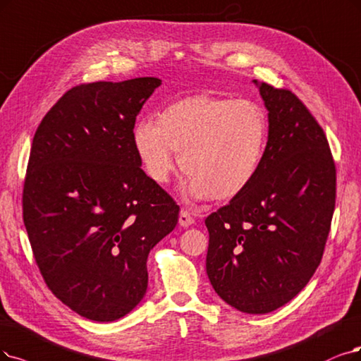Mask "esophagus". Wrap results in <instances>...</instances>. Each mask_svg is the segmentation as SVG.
Returning a JSON list of instances; mask_svg holds the SVG:
<instances>
[{"label": "esophagus", "mask_w": 361, "mask_h": 361, "mask_svg": "<svg viewBox=\"0 0 361 361\" xmlns=\"http://www.w3.org/2000/svg\"><path fill=\"white\" fill-rule=\"evenodd\" d=\"M178 223H180V226H183V228H189V226H192L195 223V219L189 211L181 209L180 217H178Z\"/></svg>", "instance_id": "1"}]
</instances>
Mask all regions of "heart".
Instances as JSON below:
<instances>
[{
  "label": "heart",
  "mask_w": 361,
  "mask_h": 361,
  "mask_svg": "<svg viewBox=\"0 0 361 361\" xmlns=\"http://www.w3.org/2000/svg\"><path fill=\"white\" fill-rule=\"evenodd\" d=\"M140 164L156 184H166L180 166L189 176L183 193L197 201H231L244 193L262 168L269 125L259 105L245 99L192 95L164 106L132 128Z\"/></svg>",
  "instance_id": "heart-1"
}]
</instances>
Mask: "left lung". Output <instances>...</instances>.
Instances as JSON below:
<instances>
[{"instance_id":"1","label":"left lung","mask_w":361,"mask_h":361,"mask_svg":"<svg viewBox=\"0 0 361 361\" xmlns=\"http://www.w3.org/2000/svg\"><path fill=\"white\" fill-rule=\"evenodd\" d=\"M269 140L248 189L212 212L207 274L233 308L268 314L308 284L335 211L336 169L324 130L287 89L259 83Z\"/></svg>"}]
</instances>
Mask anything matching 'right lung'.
<instances>
[{
	"label": "right lung",
	"mask_w": 361,
	"mask_h": 361,
	"mask_svg": "<svg viewBox=\"0 0 361 361\" xmlns=\"http://www.w3.org/2000/svg\"><path fill=\"white\" fill-rule=\"evenodd\" d=\"M162 80L75 86L37 128L23 223L47 287L93 322L129 314L145 295L150 250L178 205L141 169L132 128Z\"/></svg>",
	"instance_id": "add662e5"
}]
</instances>
